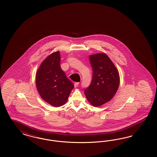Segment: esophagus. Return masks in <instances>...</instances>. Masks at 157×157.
Returning a JSON list of instances; mask_svg holds the SVG:
<instances>
[{"instance_id": "obj_1", "label": "esophagus", "mask_w": 157, "mask_h": 157, "mask_svg": "<svg viewBox=\"0 0 157 157\" xmlns=\"http://www.w3.org/2000/svg\"><path fill=\"white\" fill-rule=\"evenodd\" d=\"M78 84H79V82H75V87H77L78 86Z\"/></svg>"}]
</instances>
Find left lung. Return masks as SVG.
Masks as SVG:
<instances>
[{
  "instance_id": "1",
  "label": "left lung",
  "mask_w": 157,
  "mask_h": 157,
  "mask_svg": "<svg viewBox=\"0 0 157 157\" xmlns=\"http://www.w3.org/2000/svg\"><path fill=\"white\" fill-rule=\"evenodd\" d=\"M93 71L91 84L84 90L88 102L99 106L109 101L118 89L120 82L119 72L115 64L105 53L90 56Z\"/></svg>"
}]
</instances>
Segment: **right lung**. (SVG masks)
I'll list each match as a JSON object with an SVG mask.
<instances>
[{
  "instance_id": "add662e5",
  "label": "right lung",
  "mask_w": 157,
  "mask_h": 157,
  "mask_svg": "<svg viewBox=\"0 0 157 157\" xmlns=\"http://www.w3.org/2000/svg\"><path fill=\"white\" fill-rule=\"evenodd\" d=\"M60 62V52L52 53L42 62L36 73V87L41 98L55 107L65 104L74 88Z\"/></svg>"
}]
</instances>
